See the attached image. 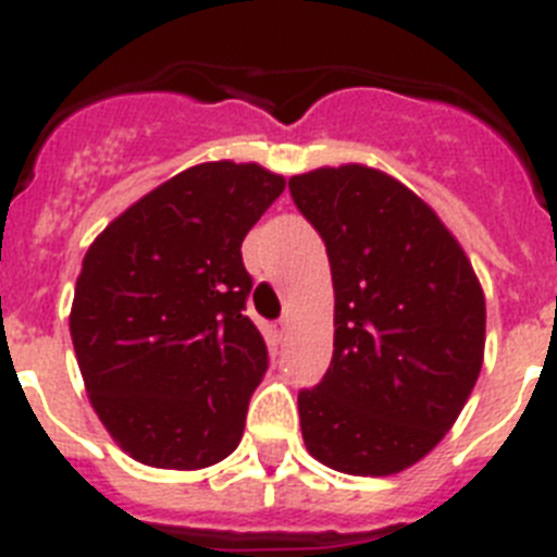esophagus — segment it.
<instances>
[{
  "mask_svg": "<svg viewBox=\"0 0 557 557\" xmlns=\"http://www.w3.org/2000/svg\"><path fill=\"white\" fill-rule=\"evenodd\" d=\"M274 327H277V336H280V338H288V333H292V319L283 317Z\"/></svg>",
  "mask_w": 557,
  "mask_h": 557,
  "instance_id": "esophagus-1",
  "label": "esophagus"
}]
</instances>
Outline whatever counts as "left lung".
<instances>
[{"label":"left lung","instance_id":"8db88e82","mask_svg":"<svg viewBox=\"0 0 557 557\" xmlns=\"http://www.w3.org/2000/svg\"><path fill=\"white\" fill-rule=\"evenodd\" d=\"M327 246L333 359L299 393L313 459L350 476L412 468L457 423L485 359V292L418 193L370 164L288 178Z\"/></svg>","mask_w":557,"mask_h":557}]
</instances>
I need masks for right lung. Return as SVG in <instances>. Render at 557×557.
<instances>
[{"label": "right lung", "instance_id": "1", "mask_svg": "<svg viewBox=\"0 0 557 557\" xmlns=\"http://www.w3.org/2000/svg\"><path fill=\"white\" fill-rule=\"evenodd\" d=\"M285 190L258 162H201L145 193L86 251L70 333L91 409L143 466L198 471L240 443L265 342L240 244Z\"/></svg>", "mask_w": 557, "mask_h": 557}]
</instances>
